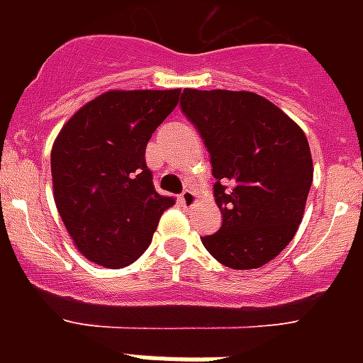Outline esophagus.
Listing matches in <instances>:
<instances>
[{
	"label": "esophagus",
	"instance_id": "esophagus-1",
	"mask_svg": "<svg viewBox=\"0 0 363 363\" xmlns=\"http://www.w3.org/2000/svg\"><path fill=\"white\" fill-rule=\"evenodd\" d=\"M181 203L190 209V207H194V205L198 203V196H196L192 190H184V192L181 194Z\"/></svg>",
	"mask_w": 363,
	"mask_h": 363
}]
</instances>
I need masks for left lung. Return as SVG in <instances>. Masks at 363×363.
<instances>
[{
  "label": "left lung",
  "mask_w": 363,
  "mask_h": 363,
  "mask_svg": "<svg viewBox=\"0 0 363 363\" xmlns=\"http://www.w3.org/2000/svg\"><path fill=\"white\" fill-rule=\"evenodd\" d=\"M181 109L213 164L220 230L203 247L232 269H256L292 241L313 182L303 130L254 92L184 88Z\"/></svg>",
  "instance_id": "1"
}]
</instances>
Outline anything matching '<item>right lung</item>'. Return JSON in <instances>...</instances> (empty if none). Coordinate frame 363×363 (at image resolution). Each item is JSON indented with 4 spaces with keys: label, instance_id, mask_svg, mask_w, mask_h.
I'll list each match as a JSON object with an SVG mask.
<instances>
[{
    "label": "right lung",
    "instance_id": "1",
    "mask_svg": "<svg viewBox=\"0 0 363 363\" xmlns=\"http://www.w3.org/2000/svg\"><path fill=\"white\" fill-rule=\"evenodd\" d=\"M181 90H113L65 122L50 154L54 201L71 239L109 269L133 264L175 199L154 190L148 139Z\"/></svg>",
    "mask_w": 363,
    "mask_h": 363
}]
</instances>
